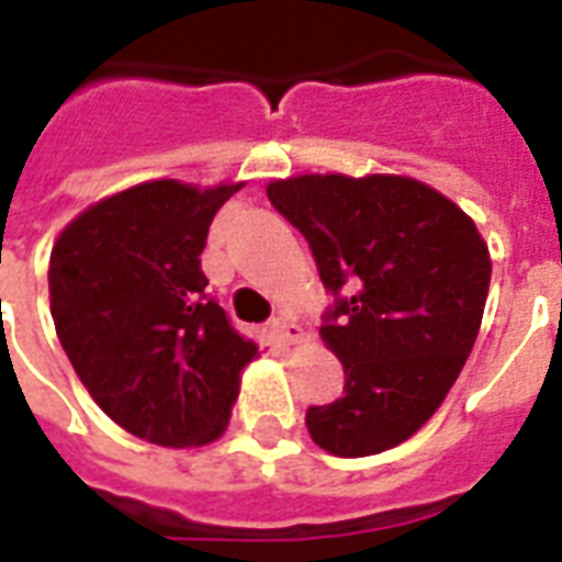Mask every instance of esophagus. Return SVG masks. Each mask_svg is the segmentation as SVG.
<instances>
[{
  "instance_id": "obj_1",
  "label": "esophagus",
  "mask_w": 562,
  "mask_h": 562,
  "mask_svg": "<svg viewBox=\"0 0 562 562\" xmlns=\"http://www.w3.org/2000/svg\"><path fill=\"white\" fill-rule=\"evenodd\" d=\"M270 330H273V336H277L282 345H294V342H301V339H303L301 324L292 322V318H285V315L273 318V322H270Z\"/></svg>"
}]
</instances>
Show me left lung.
Here are the masks:
<instances>
[{
  "instance_id": "obj_1",
  "label": "left lung",
  "mask_w": 562,
  "mask_h": 562,
  "mask_svg": "<svg viewBox=\"0 0 562 562\" xmlns=\"http://www.w3.org/2000/svg\"><path fill=\"white\" fill-rule=\"evenodd\" d=\"M268 199L310 240L336 294L322 339L342 363L345 393L306 411L310 438L342 459L408 440L440 408L480 334L492 256L476 223L408 176L310 172L270 181Z\"/></svg>"
}]
</instances>
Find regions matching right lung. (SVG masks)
Instances as JSON below:
<instances>
[{"label":"right lung","mask_w":562,"mask_h":562,"mask_svg":"<svg viewBox=\"0 0 562 562\" xmlns=\"http://www.w3.org/2000/svg\"><path fill=\"white\" fill-rule=\"evenodd\" d=\"M240 187H127L70 220L49 252V313L74 372L106 417L157 447L217 440L259 357L207 297L199 261Z\"/></svg>","instance_id":"obj_1"}]
</instances>
